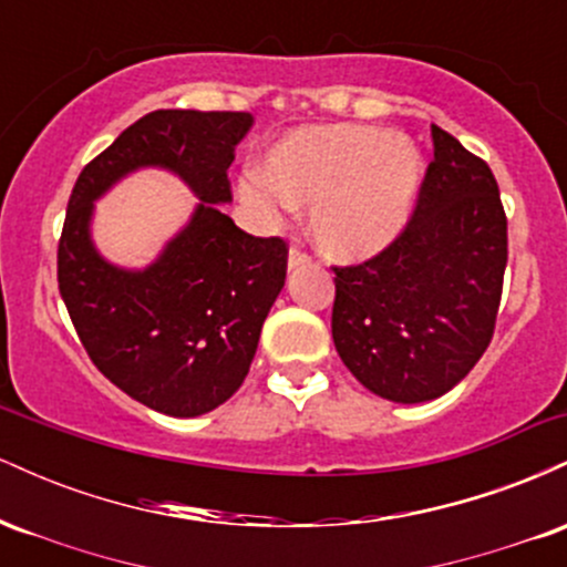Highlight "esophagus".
<instances>
[{"label": "esophagus", "instance_id": "esophagus-1", "mask_svg": "<svg viewBox=\"0 0 567 567\" xmlns=\"http://www.w3.org/2000/svg\"><path fill=\"white\" fill-rule=\"evenodd\" d=\"M306 264H309V256H306L301 247L292 245L290 252H288V269L296 271V269H301V266H306Z\"/></svg>", "mask_w": 567, "mask_h": 567}]
</instances>
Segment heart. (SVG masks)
I'll use <instances>...</instances> for the list:
<instances>
[{
    "mask_svg": "<svg viewBox=\"0 0 567 567\" xmlns=\"http://www.w3.org/2000/svg\"><path fill=\"white\" fill-rule=\"evenodd\" d=\"M424 159L405 133L370 125H306L271 143L258 175L237 192L266 226L288 207L311 210L317 250L336 261H368L400 237L419 202Z\"/></svg>",
    "mask_w": 567,
    "mask_h": 567,
    "instance_id": "heart-1",
    "label": "heart"
}]
</instances>
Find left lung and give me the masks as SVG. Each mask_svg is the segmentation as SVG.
<instances>
[{
    "instance_id": "8db88e82",
    "label": "left lung",
    "mask_w": 567,
    "mask_h": 567,
    "mask_svg": "<svg viewBox=\"0 0 567 567\" xmlns=\"http://www.w3.org/2000/svg\"><path fill=\"white\" fill-rule=\"evenodd\" d=\"M434 159L408 229L336 271L333 343L383 400H437L477 365L496 324L506 216L483 159L432 125Z\"/></svg>"
}]
</instances>
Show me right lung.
Returning a JSON list of instances; mask_svg holds the SVG:
<instances>
[{
    "label": "right lung",
    "instance_id": "obj_1",
    "mask_svg": "<svg viewBox=\"0 0 567 567\" xmlns=\"http://www.w3.org/2000/svg\"><path fill=\"white\" fill-rule=\"evenodd\" d=\"M252 114L159 109L90 162L71 192L58 288L90 360L157 413L194 419L243 386L264 320L285 288L288 247L252 237L220 210L234 148ZM165 169L198 197L152 265L109 262L92 239L94 202L127 174Z\"/></svg>",
    "mask_w": 567,
    "mask_h": 567
}]
</instances>
